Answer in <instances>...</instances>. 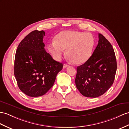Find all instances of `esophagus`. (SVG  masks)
I'll list each match as a JSON object with an SVG mask.
<instances>
[{
  "instance_id": "34e87169",
  "label": "esophagus",
  "mask_w": 129,
  "mask_h": 129,
  "mask_svg": "<svg viewBox=\"0 0 129 129\" xmlns=\"http://www.w3.org/2000/svg\"><path fill=\"white\" fill-rule=\"evenodd\" d=\"M68 66H69V65H68V64H63V68H67V67H68Z\"/></svg>"
}]
</instances>
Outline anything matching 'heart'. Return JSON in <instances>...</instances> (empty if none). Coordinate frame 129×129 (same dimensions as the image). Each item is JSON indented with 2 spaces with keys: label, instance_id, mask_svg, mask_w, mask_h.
I'll return each mask as SVG.
<instances>
[{
  "label": "heart",
  "instance_id": "b5f03b06",
  "mask_svg": "<svg viewBox=\"0 0 129 129\" xmlns=\"http://www.w3.org/2000/svg\"><path fill=\"white\" fill-rule=\"evenodd\" d=\"M95 39L91 34L65 30L57 34L55 42L50 43L48 50L55 59L59 60L66 50V55L75 64L86 62L92 55Z\"/></svg>",
  "mask_w": 129,
  "mask_h": 129
}]
</instances>
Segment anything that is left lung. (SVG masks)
I'll list each match as a JSON object with an SVG mask.
<instances>
[{
    "label": "left lung",
    "mask_w": 129,
    "mask_h": 129,
    "mask_svg": "<svg viewBox=\"0 0 129 129\" xmlns=\"http://www.w3.org/2000/svg\"><path fill=\"white\" fill-rule=\"evenodd\" d=\"M90 58L78 66L75 82L78 90L87 97L102 95L113 84L117 64L114 49L102 34Z\"/></svg>",
    "instance_id": "left-lung-1"
}]
</instances>
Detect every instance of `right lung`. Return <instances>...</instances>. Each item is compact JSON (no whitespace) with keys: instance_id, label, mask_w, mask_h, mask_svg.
<instances>
[{"instance_id":"add662e5","label":"right lung","mask_w":129,"mask_h":129,"mask_svg":"<svg viewBox=\"0 0 129 129\" xmlns=\"http://www.w3.org/2000/svg\"><path fill=\"white\" fill-rule=\"evenodd\" d=\"M44 30L32 31L21 41L15 54L14 74L21 91L30 97L44 95L54 85L63 63L44 49Z\"/></svg>"}]
</instances>
